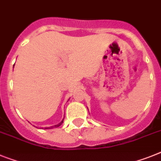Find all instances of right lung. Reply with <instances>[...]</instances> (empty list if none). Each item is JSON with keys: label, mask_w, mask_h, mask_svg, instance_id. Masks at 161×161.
Segmentation results:
<instances>
[{"label": "right lung", "mask_w": 161, "mask_h": 161, "mask_svg": "<svg viewBox=\"0 0 161 161\" xmlns=\"http://www.w3.org/2000/svg\"><path fill=\"white\" fill-rule=\"evenodd\" d=\"M63 121H64V119L62 120L61 122H60V123H59V124H56V125H54V126L51 127V128H57V127L60 126V125H61V124H63ZM51 128H49V127H48V128H46V129H51Z\"/></svg>", "instance_id": "add662e5"}]
</instances>
